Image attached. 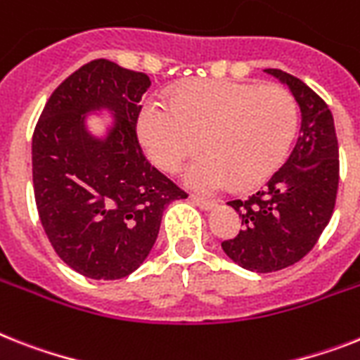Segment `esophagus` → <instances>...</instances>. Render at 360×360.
<instances>
[{"label": "esophagus", "instance_id": "esophagus-1", "mask_svg": "<svg viewBox=\"0 0 360 360\" xmlns=\"http://www.w3.org/2000/svg\"><path fill=\"white\" fill-rule=\"evenodd\" d=\"M190 200H192V203H194V205H198L200 209H203V210H212L216 207V201L205 200V198H198V195H192Z\"/></svg>", "mask_w": 360, "mask_h": 360}]
</instances>
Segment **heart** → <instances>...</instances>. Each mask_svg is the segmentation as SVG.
I'll return each mask as SVG.
<instances>
[{"label":"heart","instance_id":"b5f03b06","mask_svg":"<svg viewBox=\"0 0 360 360\" xmlns=\"http://www.w3.org/2000/svg\"><path fill=\"white\" fill-rule=\"evenodd\" d=\"M139 139L165 172H177L190 155H200L185 172L195 192L251 186L281 166L297 131V105L288 90L210 81L172 98L150 99L139 114Z\"/></svg>","mask_w":360,"mask_h":360}]
</instances>
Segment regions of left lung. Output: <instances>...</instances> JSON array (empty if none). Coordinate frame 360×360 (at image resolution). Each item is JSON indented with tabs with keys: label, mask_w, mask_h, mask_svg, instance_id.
<instances>
[{
	"label": "left lung",
	"mask_w": 360,
	"mask_h": 360,
	"mask_svg": "<svg viewBox=\"0 0 360 360\" xmlns=\"http://www.w3.org/2000/svg\"><path fill=\"white\" fill-rule=\"evenodd\" d=\"M264 72L288 86L302 125L290 157L264 190L227 203L244 227L221 248L231 261L257 274L302 261L331 220L338 190V142L329 107L294 75L276 68Z\"/></svg>",
	"instance_id": "left-lung-1"
}]
</instances>
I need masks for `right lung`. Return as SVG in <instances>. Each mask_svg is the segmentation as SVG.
<instances>
[{
  "mask_svg": "<svg viewBox=\"0 0 360 360\" xmlns=\"http://www.w3.org/2000/svg\"><path fill=\"white\" fill-rule=\"evenodd\" d=\"M150 84L146 74L98 58L58 84L34 127L38 216L57 255L90 279L133 274L150 255L166 207L186 198L139 144ZM92 117L102 120L101 134L89 127Z\"/></svg>",
  "mask_w": 360,
  "mask_h": 360,
  "instance_id": "1",
  "label": "right lung"
}]
</instances>
